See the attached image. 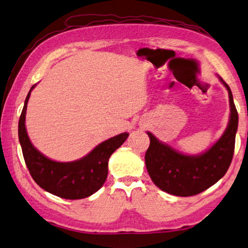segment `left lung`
Instances as JSON below:
<instances>
[{"mask_svg": "<svg viewBox=\"0 0 248 248\" xmlns=\"http://www.w3.org/2000/svg\"><path fill=\"white\" fill-rule=\"evenodd\" d=\"M220 81L229 93L230 118L225 132L206 151L188 155L162 142L150 132V146L146 152V166L157 188L177 197H191L203 192L221 179L231 164L234 152L239 115L228 84Z\"/></svg>", "mask_w": 248, "mask_h": 248, "instance_id": "1", "label": "left lung"}]
</instances>
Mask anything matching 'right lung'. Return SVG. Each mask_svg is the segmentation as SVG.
Wrapping results in <instances>:
<instances>
[{"mask_svg":"<svg viewBox=\"0 0 248 248\" xmlns=\"http://www.w3.org/2000/svg\"><path fill=\"white\" fill-rule=\"evenodd\" d=\"M35 85L28 93L18 123V137L28 170L42 189L56 197L67 200L91 197L104 186L108 176L111 154L122 146L129 134L122 133L105 140L80 160L72 162L50 160L32 144L26 128L28 100Z\"/></svg>","mask_w":248,"mask_h":248,"instance_id":"obj_1","label":"right lung"}]
</instances>
